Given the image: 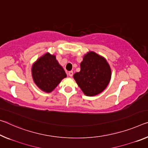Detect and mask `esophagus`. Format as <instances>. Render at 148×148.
<instances>
[{
	"label": "esophagus",
	"instance_id": "1",
	"mask_svg": "<svg viewBox=\"0 0 148 148\" xmlns=\"http://www.w3.org/2000/svg\"><path fill=\"white\" fill-rule=\"evenodd\" d=\"M68 74H69V76L72 77V76H73V72H72V71H70V72H69V73H68Z\"/></svg>",
	"mask_w": 148,
	"mask_h": 148
}]
</instances>
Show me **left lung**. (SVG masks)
<instances>
[{
  "label": "left lung",
  "instance_id": "1",
  "mask_svg": "<svg viewBox=\"0 0 148 148\" xmlns=\"http://www.w3.org/2000/svg\"><path fill=\"white\" fill-rule=\"evenodd\" d=\"M80 68V71L74 74V78L86 95L95 96L107 88L111 70L104 57L90 51L84 55Z\"/></svg>",
  "mask_w": 148,
  "mask_h": 148
}]
</instances>
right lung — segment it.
Masks as SVG:
<instances>
[{
    "instance_id": "right-lung-1",
    "label": "right lung",
    "mask_w": 148,
    "mask_h": 148,
    "mask_svg": "<svg viewBox=\"0 0 148 148\" xmlns=\"http://www.w3.org/2000/svg\"><path fill=\"white\" fill-rule=\"evenodd\" d=\"M32 73L35 84L47 93L51 92L62 79L66 77L65 71L58 64L55 56L49 53L34 62Z\"/></svg>"
}]
</instances>
